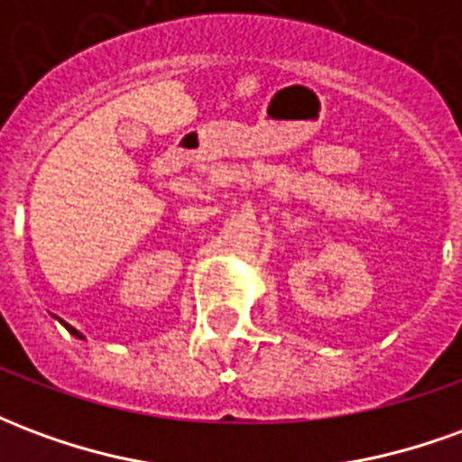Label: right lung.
<instances>
[{"label":"right lung","instance_id":"obj_1","mask_svg":"<svg viewBox=\"0 0 462 462\" xmlns=\"http://www.w3.org/2000/svg\"><path fill=\"white\" fill-rule=\"evenodd\" d=\"M64 327H66V329H69V331H71V334H74V337H79V339H84V337H81V334H79V331H76L74 327H69V324H64Z\"/></svg>","mask_w":462,"mask_h":462}]
</instances>
